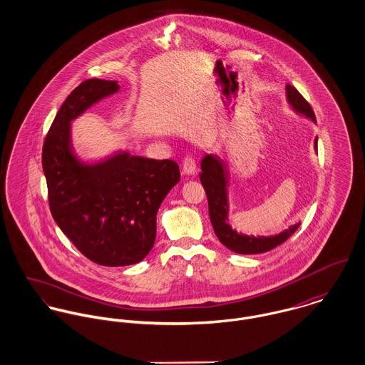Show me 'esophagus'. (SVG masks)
I'll use <instances>...</instances> for the list:
<instances>
[{
	"mask_svg": "<svg viewBox=\"0 0 365 365\" xmlns=\"http://www.w3.org/2000/svg\"><path fill=\"white\" fill-rule=\"evenodd\" d=\"M182 173L187 175H194L197 173V161L192 157H185L182 161Z\"/></svg>",
	"mask_w": 365,
	"mask_h": 365,
	"instance_id": "obj_1",
	"label": "esophagus"
}]
</instances>
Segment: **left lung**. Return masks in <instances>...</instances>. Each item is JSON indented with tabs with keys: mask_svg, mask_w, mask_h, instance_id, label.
<instances>
[{
	"mask_svg": "<svg viewBox=\"0 0 365 365\" xmlns=\"http://www.w3.org/2000/svg\"><path fill=\"white\" fill-rule=\"evenodd\" d=\"M287 101L289 106L299 115L316 122L311 105L298 93L297 88L287 84L285 86ZM313 148L317 152V138L313 142ZM202 173L200 174V180L204 185L208 198L209 217L215 235L219 242L227 247L229 250L239 255H260L272 250L274 247L284 243L301 225V222L289 226L288 229L271 235V236H253L237 232L229 223V181H230V170L225 160H220L215 155H207L201 161Z\"/></svg>",
	"mask_w": 365,
	"mask_h": 365,
	"instance_id": "left-lung-1",
	"label": "left lung"
}]
</instances>
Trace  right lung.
Returning a JSON list of instances; mask_svg holds the SVG:
<instances>
[{
  "mask_svg": "<svg viewBox=\"0 0 365 365\" xmlns=\"http://www.w3.org/2000/svg\"><path fill=\"white\" fill-rule=\"evenodd\" d=\"M119 88L110 80L81 83L60 106L42 152L54 222L87 259L106 267L136 264L149 255L157 210L180 181L173 160L122 150L96 163L77 156L73 120Z\"/></svg>",
  "mask_w": 365,
  "mask_h": 365,
  "instance_id": "right-lung-1",
  "label": "right lung"
}]
</instances>
